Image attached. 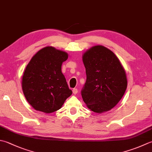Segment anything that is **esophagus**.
Segmentation results:
<instances>
[{"label":"esophagus","mask_w":152,"mask_h":152,"mask_svg":"<svg viewBox=\"0 0 152 152\" xmlns=\"http://www.w3.org/2000/svg\"><path fill=\"white\" fill-rule=\"evenodd\" d=\"M72 92H73L74 94L76 95L77 93H78V89H77V88H74L73 90H72Z\"/></svg>","instance_id":"1"}]
</instances>
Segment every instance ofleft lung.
<instances>
[{"label": "left lung", "instance_id": "1", "mask_svg": "<svg viewBox=\"0 0 152 152\" xmlns=\"http://www.w3.org/2000/svg\"><path fill=\"white\" fill-rule=\"evenodd\" d=\"M86 82L81 91L88 107L97 113L111 110L119 102L127 88L123 66L111 50L102 45L84 53Z\"/></svg>", "mask_w": 152, "mask_h": 152}]
</instances>
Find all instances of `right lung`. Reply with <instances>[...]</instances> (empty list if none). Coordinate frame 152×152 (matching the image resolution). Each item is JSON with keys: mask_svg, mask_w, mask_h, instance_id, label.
<instances>
[{"mask_svg": "<svg viewBox=\"0 0 152 152\" xmlns=\"http://www.w3.org/2000/svg\"><path fill=\"white\" fill-rule=\"evenodd\" d=\"M68 57L66 52L46 47L27 65L22 76V90L28 102L37 111L45 113L57 111L72 95L61 71L62 62Z\"/></svg>", "mask_w": 152, "mask_h": 152, "instance_id": "add662e5", "label": "right lung"}]
</instances>
